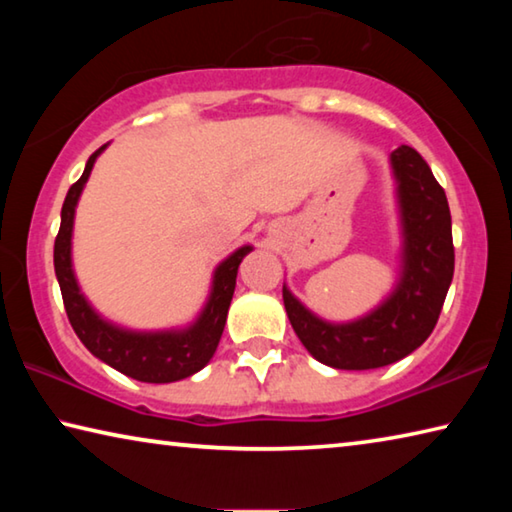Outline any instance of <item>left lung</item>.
I'll return each mask as SVG.
<instances>
[{"label": "left lung", "instance_id": "obj_1", "mask_svg": "<svg viewBox=\"0 0 512 512\" xmlns=\"http://www.w3.org/2000/svg\"><path fill=\"white\" fill-rule=\"evenodd\" d=\"M391 162L404 223V273L393 296L366 318L332 325L282 289L293 332L325 366L370 370L404 359L429 339L452 284L454 241L445 189L411 146L395 149Z\"/></svg>", "mask_w": 512, "mask_h": 512}]
</instances>
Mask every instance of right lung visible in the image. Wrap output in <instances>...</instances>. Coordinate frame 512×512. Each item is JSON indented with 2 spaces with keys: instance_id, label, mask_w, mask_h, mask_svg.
Instances as JSON below:
<instances>
[{
  "instance_id": "1",
  "label": "right lung",
  "mask_w": 512,
  "mask_h": 512,
  "mask_svg": "<svg viewBox=\"0 0 512 512\" xmlns=\"http://www.w3.org/2000/svg\"><path fill=\"white\" fill-rule=\"evenodd\" d=\"M103 149H106V144L90 155L83 176L69 187L63 212H60V230L54 244V268L60 293H63L67 318L85 348L103 363L124 372L126 377L146 381V384H169V381L185 379L201 370L216 352V345H219L225 327V318H228L232 293H235L237 268L241 259L253 248H239L237 253H232L216 268L212 296L207 300V307L201 318L192 327L185 329V332L137 334L106 323L85 302L72 271V255H69V250H72L76 203H79L83 185L88 183L94 160H97V155Z\"/></svg>"
}]
</instances>
